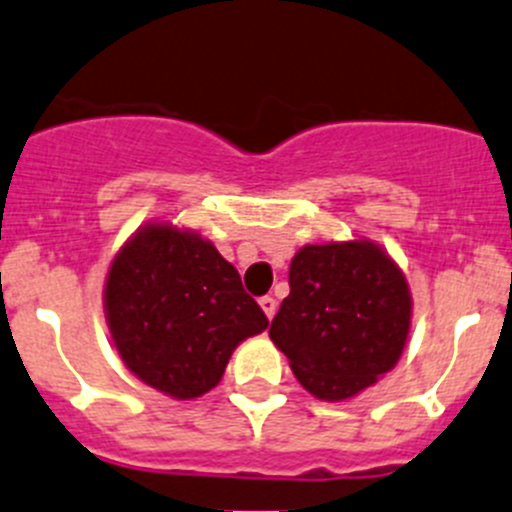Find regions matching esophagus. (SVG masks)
<instances>
[{"label":"esophagus","mask_w":512,"mask_h":512,"mask_svg":"<svg viewBox=\"0 0 512 512\" xmlns=\"http://www.w3.org/2000/svg\"><path fill=\"white\" fill-rule=\"evenodd\" d=\"M260 307H262V312H265V315H267V320H272V317H275V312H277L275 297H270V295L260 297Z\"/></svg>","instance_id":"esophagus-1"}]
</instances>
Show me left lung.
<instances>
[{
  "label": "left lung",
  "mask_w": 512,
  "mask_h": 512,
  "mask_svg": "<svg viewBox=\"0 0 512 512\" xmlns=\"http://www.w3.org/2000/svg\"><path fill=\"white\" fill-rule=\"evenodd\" d=\"M413 297L398 262L370 240L305 245L270 340L302 388L327 403L355 398L405 350Z\"/></svg>",
  "instance_id": "8db88e82"
}]
</instances>
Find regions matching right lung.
I'll list each match as a JSON object with an SVG mask.
<instances>
[{
  "label": "right lung",
  "instance_id": "obj_1",
  "mask_svg": "<svg viewBox=\"0 0 512 512\" xmlns=\"http://www.w3.org/2000/svg\"><path fill=\"white\" fill-rule=\"evenodd\" d=\"M104 317L127 370L175 400L210 393L232 350L267 327L240 272L210 240L172 222H150L119 247Z\"/></svg>",
  "mask_w": 512,
  "mask_h": 512
}]
</instances>
